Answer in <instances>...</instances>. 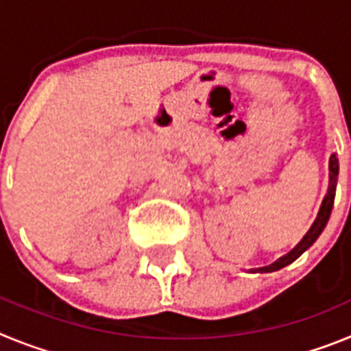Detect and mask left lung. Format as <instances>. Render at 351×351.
I'll return each mask as SVG.
<instances>
[{
    "label": "left lung",
    "instance_id": "obj_1",
    "mask_svg": "<svg viewBox=\"0 0 351 351\" xmlns=\"http://www.w3.org/2000/svg\"><path fill=\"white\" fill-rule=\"evenodd\" d=\"M337 173H339V161H337L336 154H330V160H328V188H327V193H325L324 200H322V206L318 214H316V219L313 221L311 228L308 230V234L304 235L302 241L297 244L290 253H287L285 256H281L280 260H276L274 263L271 265H265V267H258V269H253L251 272H274V271H280V269L287 267L290 265L291 262H295L300 255H302L304 251L309 250L313 244L316 243V239L320 237V234L324 232V228L327 226L328 218H330V213H332V206H334V197H336V186H337Z\"/></svg>",
    "mask_w": 351,
    "mask_h": 351
}]
</instances>
